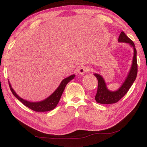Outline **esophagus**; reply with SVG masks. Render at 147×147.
<instances>
[{"mask_svg": "<svg viewBox=\"0 0 147 147\" xmlns=\"http://www.w3.org/2000/svg\"><path fill=\"white\" fill-rule=\"evenodd\" d=\"M88 71H90V68L88 66H81L78 69V73L79 74H84L86 73H88Z\"/></svg>", "mask_w": 147, "mask_h": 147, "instance_id": "esophagus-1", "label": "esophagus"}]
</instances>
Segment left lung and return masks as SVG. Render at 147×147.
Masks as SVG:
<instances>
[{
	"instance_id": "1",
	"label": "left lung",
	"mask_w": 147,
	"mask_h": 147,
	"mask_svg": "<svg viewBox=\"0 0 147 147\" xmlns=\"http://www.w3.org/2000/svg\"><path fill=\"white\" fill-rule=\"evenodd\" d=\"M118 42L129 44L134 48V53L133 57V62L131 69L126 79L123 83L122 86L115 92H111L107 89L104 79L98 74H94V76L98 80L97 94L95 95V99L98 103L101 104H113L118 102L122 98L129 90V88L134 82L137 77V50L135 44L131 39L129 38L124 32H121L118 38Z\"/></svg>"
}]
</instances>
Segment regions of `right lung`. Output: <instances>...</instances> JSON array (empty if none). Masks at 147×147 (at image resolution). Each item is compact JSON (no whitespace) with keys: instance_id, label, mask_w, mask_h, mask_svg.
Wrapping results in <instances>:
<instances>
[{"instance_id":"1","label":"right lung","mask_w":147,"mask_h":147,"mask_svg":"<svg viewBox=\"0 0 147 147\" xmlns=\"http://www.w3.org/2000/svg\"><path fill=\"white\" fill-rule=\"evenodd\" d=\"M75 75L73 74V75L69 76L66 78L63 79L62 82L60 84L59 87L57 88V90L55 91L53 94L49 96L48 98L43 100L42 101L39 102H30L24 100L16 94V93L13 90L10 85V83L9 82V86H10L11 92H12L13 95L17 98L19 101H20L25 106L27 107L28 108L31 109V110L36 111V112H46V111H50L53 110L57 105L59 103L60 98H61L63 92L65 88V86L68 84L70 81L74 78Z\"/></svg>"}]
</instances>
